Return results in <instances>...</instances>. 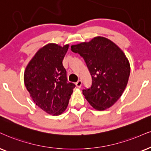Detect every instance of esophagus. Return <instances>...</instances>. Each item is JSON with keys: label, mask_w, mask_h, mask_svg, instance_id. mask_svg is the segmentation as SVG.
I'll list each match as a JSON object with an SVG mask.
<instances>
[{"label": "esophagus", "mask_w": 151, "mask_h": 151, "mask_svg": "<svg viewBox=\"0 0 151 151\" xmlns=\"http://www.w3.org/2000/svg\"><path fill=\"white\" fill-rule=\"evenodd\" d=\"M82 83H82L81 80H79V81H78L77 83H76V85L78 87H81L82 86Z\"/></svg>", "instance_id": "1"}]
</instances>
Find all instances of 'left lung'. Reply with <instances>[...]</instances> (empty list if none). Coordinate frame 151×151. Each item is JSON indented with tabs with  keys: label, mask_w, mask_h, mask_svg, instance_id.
<instances>
[{
	"label": "left lung",
	"mask_w": 151,
	"mask_h": 151,
	"mask_svg": "<svg viewBox=\"0 0 151 151\" xmlns=\"http://www.w3.org/2000/svg\"><path fill=\"white\" fill-rule=\"evenodd\" d=\"M71 51L83 57L92 76L91 87L83 90L87 101L99 111L113 106L123 93L129 77V63L123 52L104 37L72 45Z\"/></svg>",
	"instance_id": "1"
}]
</instances>
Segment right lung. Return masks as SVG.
Masks as SVG:
<instances>
[{
    "instance_id": "1",
    "label": "right lung",
    "mask_w": 151,
    "mask_h": 151,
    "mask_svg": "<svg viewBox=\"0 0 151 151\" xmlns=\"http://www.w3.org/2000/svg\"><path fill=\"white\" fill-rule=\"evenodd\" d=\"M68 45L48 44L39 50L24 72V84L33 101L50 115L66 109L76 85L68 81L63 66Z\"/></svg>"
}]
</instances>
